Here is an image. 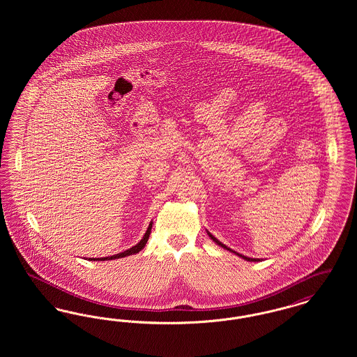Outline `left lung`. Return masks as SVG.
<instances>
[{
  "label": "left lung",
  "instance_id": "left-lung-1",
  "mask_svg": "<svg viewBox=\"0 0 357 357\" xmlns=\"http://www.w3.org/2000/svg\"><path fill=\"white\" fill-rule=\"evenodd\" d=\"M206 231H207V230H206ZM207 234H208V237L211 238V239H213V241H214V242H215L218 246H221V248H223V249H226V250H229V252H231V253L237 255L238 257H241V258H243V259H246V261H250V262H255V261L258 262V261H262V259H259V258H250V257H246V255H239V253H237V252H234L233 249H230V248H227L226 245H223L221 241H218V239L214 237V236H213L210 231H207Z\"/></svg>",
  "mask_w": 357,
  "mask_h": 357
}]
</instances>
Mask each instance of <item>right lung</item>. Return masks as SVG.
<instances>
[{
    "instance_id": "1",
    "label": "right lung",
    "mask_w": 357,
    "mask_h": 357,
    "mask_svg": "<svg viewBox=\"0 0 357 357\" xmlns=\"http://www.w3.org/2000/svg\"><path fill=\"white\" fill-rule=\"evenodd\" d=\"M151 227H153V221L150 222V225H149V227H147V231L144 233L143 238L136 243L135 246L130 248L128 250H124V252H121V253H118V255H109V257L88 258V259H89V261H109V259H118V258H123V257H127V255H132L139 253L142 249H144V246H146V243H147V241H149L150 233H151Z\"/></svg>"
}]
</instances>
